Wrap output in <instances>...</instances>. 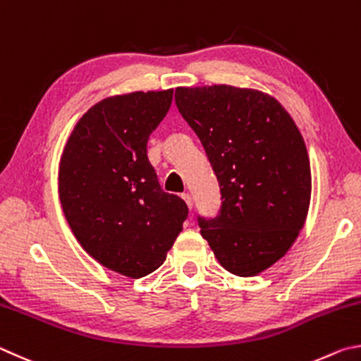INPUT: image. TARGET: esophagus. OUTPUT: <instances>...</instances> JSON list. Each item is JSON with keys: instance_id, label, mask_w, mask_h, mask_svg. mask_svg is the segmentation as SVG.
Wrapping results in <instances>:
<instances>
[{"instance_id": "esophagus-1", "label": "esophagus", "mask_w": 361, "mask_h": 361, "mask_svg": "<svg viewBox=\"0 0 361 361\" xmlns=\"http://www.w3.org/2000/svg\"><path fill=\"white\" fill-rule=\"evenodd\" d=\"M182 198H184V201H185V203H187L188 209H192V207H193V201H192L190 193H182Z\"/></svg>"}]
</instances>
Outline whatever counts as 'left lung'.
Segmentation results:
<instances>
[{
    "label": "left lung",
    "instance_id": "obj_1",
    "mask_svg": "<svg viewBox=\"0 0 361 361\" xmlns=\"http://www.w3.org/2000/svg\"><path fill=\"white\" fill-rule=\"evenodd\" d=\"M176 106L217 176V217L201 236L230 273L257 276L292 247L311 201V164L298 126L268 93L231 85L177 87Z\"/></svg>",
    "mask_w": 361,
    "mask_h": 361
}]
</instances>
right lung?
Instances as JSON below:
<instances>
[{
	"label": "right lung",
	"instance_id": "1",
	"mask_svg": "<svg viewBox=\"0 0 361 361\" xmlns=\"http://www.w3.org/2000/svg\"><path fill=\"white\" fill-rule=\"evenodd\" d=\"M173 90L99 101L75 123L63 150L59 193L75 239L103 267L131 279L160 268L188 216L161 190L147 141Z\"/></svg>",
	"mask_w": 361,
	"mask_h": 361
}]
</instances>
